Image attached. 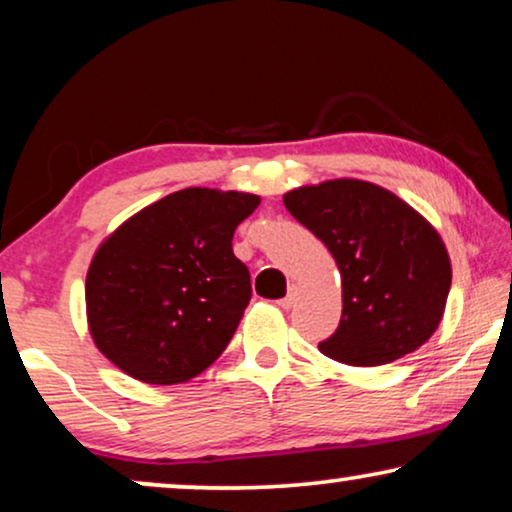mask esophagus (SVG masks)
I'll return each instance as SVG.
<instances>
[{
  "instance_id": "obj_1",
  "label": "esophagus",
  "mask_w": 512,
  "mask_h": 512,
  "mask_svg": "<svg viewBox=\"0 0 512 512\" xmlns=\"http://www.w3.org/2000/svg\"><path fill=\"white\" fill-rule=\"evenodd\" d=\"M296 296H298L296 289H291L282 300H279V307H284V310H291V307L296 305Z\"/></svg>"
}]
</instances>
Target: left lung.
Wrapping results in <instances>:
<instances>
[{
	"label": "left lung",
	"instance_id": "obj_1",
	"mask_svg": "<svg viewBox=\"0 0 512 512\" xmlns=\"http://www.w3.org/2000/svg\"><path fill=\"white\" fill-rule=\"evenodd\" d=\"M296 221L335 258L342 317L321 354L347 366H382L412 354L445 314L452 265L443 237L387 188L331 179L284 193Z\"/></svg>",
	"mask_w": 512,
	"mask_h": 512
}]
</instances>
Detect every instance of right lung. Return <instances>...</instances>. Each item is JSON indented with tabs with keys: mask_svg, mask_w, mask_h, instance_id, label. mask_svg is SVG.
I'll return each instance as SVG.
<instances>
[{
	"mask_svg": "<svg viewBox=\"0 0 512 512\" xmlns=\"http://www.w3.org/2000/svg\"><path fill=\"white\" fill-rule=\"evenodd\" d=\"M258 205L254 193L184 188L104 237L86 275L95 347L146 384H181L212 366L249 305L233 235Z\"/></svg>",
	"mask_w": 512,
	"mask_h": 512,
	"instance_id": "1",
	"label": "right lung"
}]
</instances>
